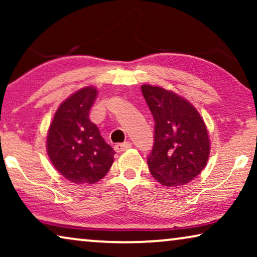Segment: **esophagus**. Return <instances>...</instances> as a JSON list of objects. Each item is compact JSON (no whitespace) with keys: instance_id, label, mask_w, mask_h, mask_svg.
<instances>
[{"instance_id":"obj_1","label":"esophagus","mask_w":257,"mask_h":257,"mask_svg":"<svg viewBox=\"0 0 257 257\" xmlns=\"http://www.w3.org/2000/svg\"><path fill=\"white\" fill-rule=\"evenodd\" d=\"M131 147H132V143L125 142L122 144H117V145H114V151L115 152H124V151L131 149Z\"/></svg>"}]
</instances>
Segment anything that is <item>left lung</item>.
Masks as SVG:
<instances>
[{"instance_id":"1","label":"left lung","mask_w":257,"mask_h":257,"mask_svg":"<svg viewBox=\"0 0 257 257\" xmlns=\"http://www.w3.org/2000/svg\"><path fill=\"white\" fill-rule=\"evenodd\" d=\"M142 92L154 119V144L147 157L151 174L167 187L188 184L208 160L205 121L189 101L172 91L147 84Z\"/></svg>"}]
</instances>
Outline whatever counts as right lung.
Wrapping results in <instances>:
<instances>
[{
  "mask_svg": "<svg viewBox=\"0 0 257 257\" xmlns=\"http://www.w3.org/2000/svg\"><path fill=\"white\" fill-rule=\"evenodd\" d=\"M97 90L84 87L59 105L48 132L47 149L52 165L69 181H99L113 164L114 151L105 143L89 112Z\"/></svg>",
  "mask_w": 257,
  "mask_h": 257,
  "instance_id": "add662e5",
  "label": "right lung"
}]
</instances>
